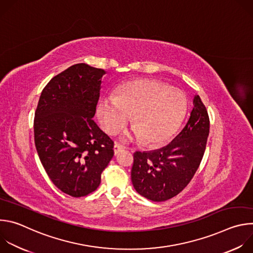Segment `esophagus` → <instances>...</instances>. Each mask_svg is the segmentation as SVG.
Instances as JSON below:
<instances>
[{"instance_id":"34e87169","label":"esophagus","mask_w":253,"mask_h":253,"mask_svg":"<svg viewBox=\"0 0 253 253\" xmlns=\"http://www.w3.org/2000/svg\"><path fill=\"white\" fill-rule=\"evenodd\" d=\"M122 150H124V147H123L122 145H120V144L115 143V145H114V154L117 155V154H118L119 152H121Z\"/></svg>"}]
</instances>
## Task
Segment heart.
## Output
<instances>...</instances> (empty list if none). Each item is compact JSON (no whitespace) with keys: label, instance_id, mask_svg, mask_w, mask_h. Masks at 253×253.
Here are the masks:
<instances>
[{"label":"heart","instance_id":"obj_1","mask_svg":"<svg viewBox=\"0 0 253 253\" xmlns=\"http://www.w3.org/2000/svg\"><path fill=\"white\" fill-rule=\"evenodd\" d=\"M187 100L184 93L152 79H138L122 84L115 95L104 96L97 115L104 131L117 134L131 117L133 129L126 140H143L159 145L169 140L184 118Z\"/></svg>","mask_w":253,"mask_h":253}]
</instances>
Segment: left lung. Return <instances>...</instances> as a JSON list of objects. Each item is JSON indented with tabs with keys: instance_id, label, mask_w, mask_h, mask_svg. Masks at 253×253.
<instances>
[{
	"instance_id": "1",
	"label": "left lung",
	"mask_w": 253,
	"mask_h": 253,
	"mask_svg": "<svg viewBox=\"0 0 253 253\" xmlns=\"http://www.w3.org/2000/svg\"><path fill=\"white\" fill-rule=\"evenodd\" d=\"M208 135V113L200 97L195 95L189 120L167 146L134 153L131 180L135 190L156 202L181 192L200 165Z\"/></svg>"
}]
</instances>
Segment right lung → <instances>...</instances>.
I'll list each match as a JSON object with an SVG mask.
<instances>
[{
	"label": "right lung",
	"mask_w": 253,
	"mask_h": 253,
	"mask_svg": "<svg viewBox=\"0 0 253 253\" xmlns=\"http://www.w3.org/2000/svg\"><path fill=\"white\" fill-rule=\"evenodd\" d=\"M104 74L84 63L69 67L46 85L36 109L39 158L55 186L72 197L95 191L114 155V142L93 120Z\"/></svg>",
	"instance_id": "1"
}]
</instances>
